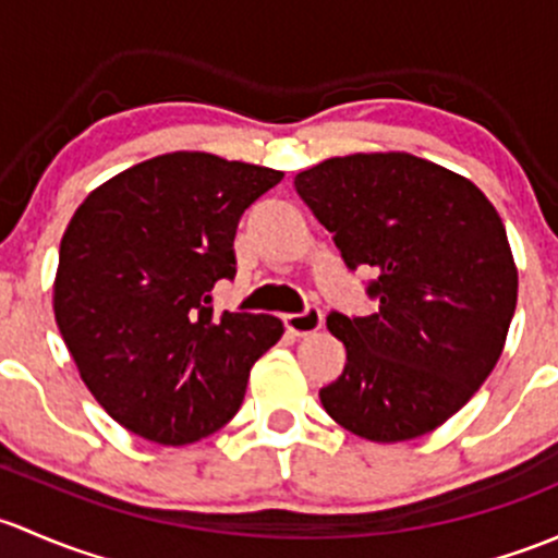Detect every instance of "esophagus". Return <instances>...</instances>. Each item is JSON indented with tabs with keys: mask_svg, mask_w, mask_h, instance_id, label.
<instances>
[{
	"mask_svg": "<svg viewBox=\"0 0 558 558\" xmlns=\"http://www.w3.org/2000/svg\"><path fill=\"white\" fill-rule=\"evenodd\" d=\"M284 325L292 336H312V332H317L322 327V312L319 308H306L303 314H287Z\"/></svg>",
	"mask_w": 558,
	"mask_h": 558,
	"instance_id": "1",
	"label": "esophagus"
}]
</instances>
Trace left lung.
I'll list each match as a JSON object with an SVG mask.
<instances>
[{"instance_id":"1","label":"left lung","mask_w":558,"mask_h":558,"mask_svg":"<svg viewBox=\"0 0 558 558\" xmlns=\"http://www.w3.org/2000/svg\"><path fill=\"white\" fill-rule=\"evenodd\" d=\"M295 191L352 271H373L371 317L330 312L347 365L319 389L349 433L400 444L433 433L489 378L519 298V271L492 201L408 153L327 158Z\"/></svg>"}]
</instances>
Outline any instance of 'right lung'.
<instances>
[{
	"mask_svg": "<svg viewBox=\"0 0 558 558\" xmlns=\"http://www.w3.org/2000/svg\"><path fill=\"white\" fill-rule=\"evenodd\" d=\"M281 177L209 153L158 155L69 220L56 322L90 395L140 438L185 446L217 433L284 332L271 314L211 312L217 281L236 277L241 215Z\"/></svg>",
	"mask_w": 558,
	"mask_h": 558,
	"instance_id": "right-lung-1",
	"label": "right lung"
}]
</instances>
